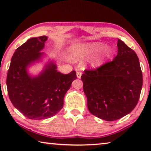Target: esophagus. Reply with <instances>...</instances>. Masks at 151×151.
Segmentation results:
<instances>
[{"label":"esophagus","mask_w":151,"mask_h":151,"mask_svg":"<svg viewBox=\"0 0 151 151\" xmlns=\"http://www.w3.org/2000/svg\"><path fill=\"white\" fill-rule=\"evenodd\" d=\"M82 76V73L80 71H76V77L78 78H80Z\"/></svg>","instance_id":"obj_1"}]
</instances>
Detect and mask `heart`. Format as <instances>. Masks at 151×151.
Instances as JSON below:
<instances>
[{
	"mask_svg": "<svg viewBox=\"0 0 151 151\" xmlns=\"http://www.w3.org/2000/svg\"><path fill=\"white\" fill-rule=\"evenodd\" d=\"M113 50L110 46H104L99 42H81L73 45L69 48L70 59L77 62L92 57L88 65L91 68H97L111 57Z\"/></svg>",
	"mask_w": 151,
	"mask_h": 151,
	"instance_id": "heart-1",
	"label": "heart"
}]
</instances>
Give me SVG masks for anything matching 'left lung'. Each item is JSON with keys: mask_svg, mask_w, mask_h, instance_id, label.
<instances>
[{"mask_svg": "<svg viewBox=\"0 0 151 151\" xmlns=\"http://www.w3.org/2000/svg\"><path fill=\"white\" fill-rule=\"evenodd\" d=\"M118 53L111 62L81 76L88 111L106 121L129 114L138 103L142 74L134 51L118 39Z\"/></svg>", "mask_w": 151, "mask_h": 151, "instance_id": "left-lung-1", "label": "left lung"}]
</instances>
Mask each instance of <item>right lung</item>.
<instances>
[{
	"instance_id": "add662e5",
	"label": "right lung",
	"mask_w": 151,
	"mask_h": 151,
	"mask_svg": "<svg viewBox=\"0 0 151 151\" xmlns=\"http://www.w3.org/2000/svg\"><path fill=\"white\" fill-rule=\"evenodd\" d=\"M47 36L31 38L15 50L6 78L7 91L13 106L29 119L42 120L57 114L63 107L64 98L76 78L73 70L68 75L58 72L55 60H48L39 75L29 68L41 62Z\"/></svg>"
}]
</instances>
